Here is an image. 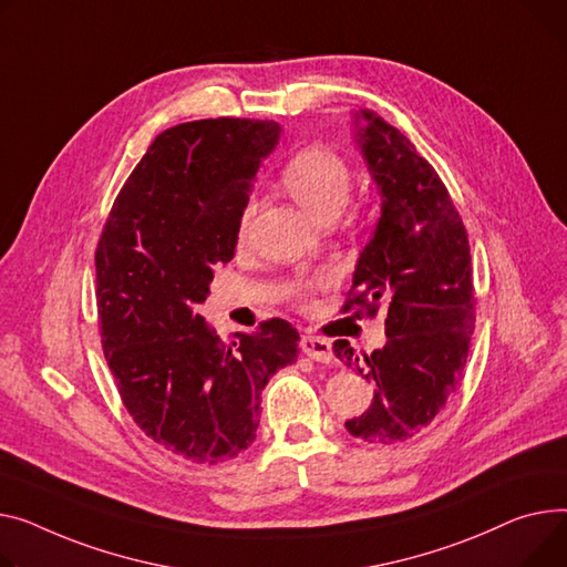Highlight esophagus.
Here are the masks:
<instances>
[{
  "mask_svg": "<svg viewBox=\"0 0 567 567\" xmlns=\"http://www.w3.org/2000/svg\"><path fill=\"white\" fill-rule=\"evenodd\" d=\"M300 349L303 353L317 362H332V344L323 337H315V334H303L300 337Z\"/></svg>",
  "mask_w": 567,
  "mask_h": 567,
  "instance_id": "34e87169",
  "label": "esophagus"
}]
</instances>
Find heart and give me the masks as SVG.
<instances>
[{"label":"heart","mask_w":567,"mask_h":567,"mask_svg":"<svg viewBox=\"0 0 567 567\" xmlns=\"http://www.w3.org/2000/svg\"><path fill=\"white\" fill-rule=\"evenodd\" d=\"M282 184L291 198L317 220L337 216L351 196V171L347 162L328 147H308L298 153L282 171ZM255 198H250L239 218V235H246L255 216ZM319 280H300L296 293H306Z\"/></svg>","instance_id":"1"}]
</instances>
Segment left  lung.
<instances>
[{"label":"left lung","instance_id":"obj_1","mask_svg":"<svg viewBox=\"0 0 567 567\" xmlns=\"http://www.w3.org/2000/svg\"><path fill=\"white\" fill-rule=\"evenodd\" d=\"M353 141L381 196L344 310L388 308L383 349L332 351L373 385V403L347 422L353 437L394 444L426 429L461 385L474 332L472 257L463 218L435 168L379 113H353Z\"/></svg>","mask_w":567,"mask_h":567}]
</instances>
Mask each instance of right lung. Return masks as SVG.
Masks as SVG:
<instances>
[{
    "instance_id": "1",
    "label": "right lung",
    "mask_w": 567,
    "mask_h": 567,
    "mask_svg": "<svg viewBox=\"0 0 567 567\" xmlns=\"http://www.w3.org/2000/svg\"><path fill=\"white\" fill-rule=\"evenodd\" d=\"M274 121L207 118L162 132L111 207L95 250L102 349L138 429L173 454L216 465L255 440L261 390L296 362L282 319L223 344L198 315L216 264L235 257Z\"/></svg>"
}]
</instances>
